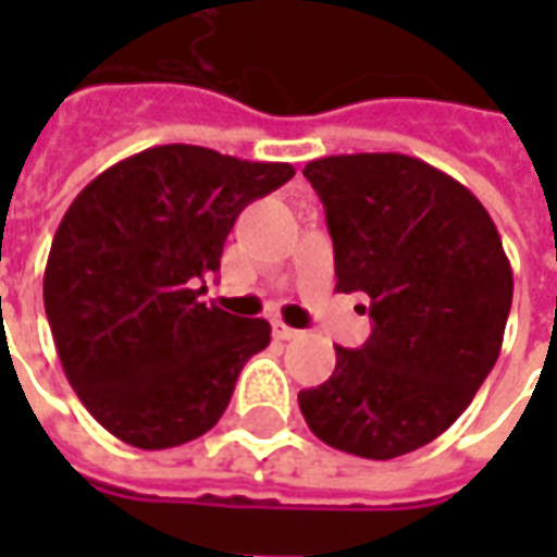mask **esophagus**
<instances>
[{"label": "esophagus", "mask_w": 557, "mask_h": 557, "mask_svg": "<svg viewBox=\"0 0 557 557\" xmlns=\"http://www.w3.org/2000/svg\"><path fill=\"white\" fill-rule=\"evenodd\" d=\"M271 331H274V337L277 339H295L298 334H301V331H295V327H289L286 322H274V325H271Z\"/></svg>", "instance_id": "esophagus-1"}]
</instances>
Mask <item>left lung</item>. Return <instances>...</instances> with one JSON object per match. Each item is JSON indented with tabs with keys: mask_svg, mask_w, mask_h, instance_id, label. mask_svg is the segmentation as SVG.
I'll list each match as a JSON object with an SVG mask.
<instances>
[{
	"mask_svg": "<svg viewBox=\"0 0 557 557\" xmlns=\"http://www.w3.org/2000/svg\"><path fill=\"white\" fill-rule=\"evenodd\" d=\"M325 206L339 292H367L373 334L337 349L298 394L331 447L394 459L438 438L498 361L513 271L490 211L409 154H334L304 166Z\"/></svg>",
	"mask_w": 557,
	"mask_h": 557,
	"instance_id": "8db88e82",
	"label": "left lung"
}]
</instances>
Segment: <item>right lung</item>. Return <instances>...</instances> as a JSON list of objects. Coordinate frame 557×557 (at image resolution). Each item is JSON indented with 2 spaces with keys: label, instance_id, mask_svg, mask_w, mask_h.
I'll return each mask as SVG.
<instances>
[{
  "label": "right lung",
  "instance_id": "add662e5",
  "mask_svg": "<svg viewBox=\"0 0 557 557\" xmlns=\"http://www.w3.org/2000/svg\"><path fill=\"white\" fill-rule=\"evenodd\" d=\"M295 175L202 146H158L89 182L55 230L44 310L79 403L139 450L194 442L226 411L265 319L206 307L244 208Z\"/></svg>",
  "mask_w": 557,
  "mask_h": 557
}]
</instances>
